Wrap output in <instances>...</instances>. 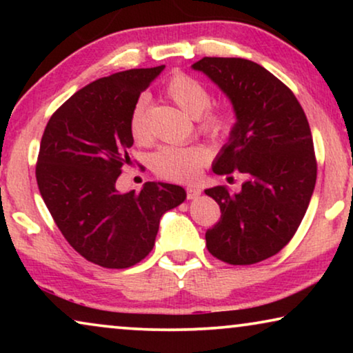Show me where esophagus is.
Returning a JSON list of instances; mask_svg holds the SVG:
<instances>
[{
	"mask_svg": "<svg viewBox=\"0 0 353 353\" xmlns=\"http://www.w3.org/2000/svg\"><path fill=\"white\" fill-rule=\"evenodd\" d=\"M202 190L201 188H196V186H188L186 188V197L188 199H196V197L201 196Z\"/></svg>",
	"mask_w": 353,
	"mask_h": 353,
	"instance_id": "1",
	"label": "esophagus"
}]
</instances>
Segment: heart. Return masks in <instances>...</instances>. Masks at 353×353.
<instances>
[{
    "instance_id": "heart-1",
    "label": "heart",
    "mask_w": 353,
    "mask_h": 353,
    "mask_svg": "<svg viewBox=\"0 0 353 353\" xmlns=\"http://www.w3.org/2000/svg\"><path fill=\"white\" fill-rule=\"evenodd\" d=\"M165 94L191 117L197 120V130L214 139L228 137L233 130V112L230 109H210V90L194 77L175 74L165 85ZM130 134L137 143H148L151 138L148 125V99L139 96L134 101L128 120ZM209 161V152L202 146H163L152 156L154 173L162 180L194 181Z\"/></svg>"
}]
</instances>
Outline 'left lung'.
I'll return each mask as SVG.
<instances>
[{"label": "left lung", "instance_id": "1", "mask_svg": "<svg viewBox=\"0 0 353 353\" xmlns=\"http://www.w3.org/2000/svg\"><path fill=\"white\" fill-rule=\"evenodd\" d=\"M192 69L220 86L238 119L212 168L245 178L239 192L205 190L221 212L205 245L225 263L262 262L292 239L310 204L316 183L310 125L292 91L252 61L202 57Z\"/></svg>", "mask_w": 353, "mask_h": 353}]
</instances>
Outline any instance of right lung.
<instances>
[{"instance_id": "add662e5", "label": "right lung", "mask_w": 353, "mask_h": 353, "mask_svg": "<svg viewBox=\"0 0 353 353\" xmlns=\"http://www.w3.org/2000/svg\"><path fill=\"white\" fill-rule=\"evenodd\" d=\"M163 67L117 72L86 85L51 115L43 133L38 190L67 243L99 267L141 262L154 248L161 216L186 199L181 186L168 183L123 194L115 188L130 162L133 104Z\"/></svg>"}]
</instances>
